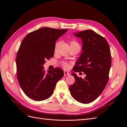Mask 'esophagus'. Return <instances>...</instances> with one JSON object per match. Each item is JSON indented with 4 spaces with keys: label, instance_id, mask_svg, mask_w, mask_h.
<instances>
[{
    "label": "esophagus",
    "instance_id": "34e87169",
    "mask_svg": "<svg viewBox=\"0 0 127 127\" xmlns=\"http://www.w3.org/2000/svg\"><path fill=\"white\" fill-rule=\"evenodd\" d=\"M69 75V74L67 71H64V76H68Z\"/></svg>",
    "mask_w": 127,
    "mask_h": 127
}]
</instances>
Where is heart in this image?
<instances>
[{"label":"heart","instance_id":"obj_1","mask_svg":"<svg viewBox=\"0 0 127 127\" xmlns=\"http://www.w3.org/2000/svg\"><path fill=\"white\" fill-rule=\"evenodd\" d=\"M70 45H79V44H78V43H77V42H75L74 41H71L70 42ZM58 44V43H56V44L55 45V50H56V49H57ZM62 65H63V67L64 69H68L69 68V64L68 63H63Z\"/></svg>","mask_w":127,"mask_h":127}]
</instances>
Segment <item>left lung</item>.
Segmentation results:
<instances>
[{
  "mask_svg": "<svg viewBox=\"0 0 127 127\" xmlns=\"http://www.w3.org/2000/svg\"><path fill=\"white\" fill-rule=\"evenodd\" d=\"M74 34L82 39L83 52L73 70L83 72L86 77L83 79L72 73L75 82L69 86V90L75 100L87 104L100 95L108 82L111 66L110 49L105 38L93 31L87 30Z\"/></svg>",
  "mask_w": 127,
  "mask_h": 127,
  "instance_id": "obj_1",
  "label": "left lung"
}]
</instances>
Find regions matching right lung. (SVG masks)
<instances>
[{
    "instance_id": "1",
    "label": "right lung",
    "mask_w": 127,
    "mask_h": 127,
    "mask_svg": "<svg viewBox=\"0 0 127 127\" xmlns=\"http://www.w3.org/2000/svg\"><path fill=\"white\" fill-rule=\"evenodd\" d=\"M68 31L43 28L29 33L23 40L16 57L17 76L24 93L34 100L48 99L64 72L57 67L45 73L46 60L54 55L56 42Z\"/></svg>"
}]
</instances>
